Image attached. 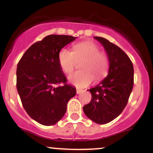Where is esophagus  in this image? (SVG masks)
<instances>
[{
  "label": "esophagus",
  "instance_id": "34e87169",
  "mask_svg": "<svg viewBox=\"0 0 153 153\" xmlns=\"http://www.w3.org/2000/svg\"><path fill=\"white\" fill-rule=\"evenodd\" d=\"M82 91H83V90H82V89H79V88H77L76 89L77 94H80V93H81Z\"/></svg>",
  "mask_w": 153,
  "mask_h": 153
}]
</instances>
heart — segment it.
Segmentation results:
<instances>
[{
    "label": "heart",
    "instance_id": "obj_1",
    "mask_svg": "<svg viewBox=\"0 0 153 153\" xmlns=\"http://www.w3.org/2000/svg\"><path fill=\"white\" fill-rule=\"evenodd\" d=\"M99 47L90 41L75 44L73 52L62 48L58 54V62L62 71L71 74L75 69L76 61L83 59L82 71H77L69 77L73 85L83 88L90 85L94 80H102L106 76L108 71V60L106 54L99 51Z\"/></svg>",
    "mask_w": 153,
    "mask_h": 153
}]
</instances>
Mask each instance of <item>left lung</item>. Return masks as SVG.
Returning <instances> with one entry per match:
<instances>
[{
  "instance_id": "obj_1",
  "label": "left lung",
  "mask_w": 153,
  "mask_h": 153,
  "mask_svg": "<svg viewBox=\"0 0 153 153\" xmlns=\"http://www.w3.org/2000/svg\"><path fill=\"white\" fill-rule=\"evenodd\" d=\"M104 47L108 60V75L99 85L89 89L92 99L83 106L85 114L99 124L117 118L127 106L134 85V68L120 47L106 39L94 36Z\"/></svg>"
}]
</instances>
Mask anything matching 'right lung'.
<instances>
[{
    "instance_id": "obj_1",
    "label": "right lung",
    "mask_w": 153,
    "mask_h": 153,
    "mask_svg": "<svg viewBox=\"0 0 153 153\" xmlns=\"http://www.w3.org/2000/svg\"><path fill=\"white\" fill-rule=\"evenodd\" d=\"M75 39L48 35L33 44L17 65L16 88L23 106L31 118L42 125L59 122L69 100L76 94L75 88L67 84L58 62L59 51Z\"/></svg>"
}]
</instances>
